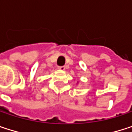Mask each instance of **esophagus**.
Segmentation results:
<instances>
[{"label": "esophagus", "instance_id": "1", "mask_svg": "<svg viewBox=\"0 0 132 132\" xmlns=\"http://www.w3.org/2000/svg\"><path fill=\"white\" fill-rule=\"evenodd\" d=\"M58 69L60 70H64L65 69V66H58Z\"/></svg>", "mask_w": 132, "mask_h": 132}]
</instances>
